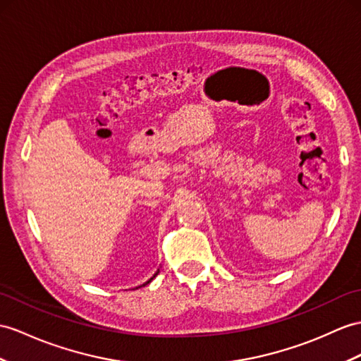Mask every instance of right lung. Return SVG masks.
Masks as SVG:
<instances>
[{
    "mask_svg": "<svg viewBox=\"0 0 361 361\" xmlns=\"http://www.w3.org/2000/svg\"><path fill=\"white\" fill-rule=\"evenodd\" d=\"M157 272H159V271H157ZM157 272H156V274H154V276H153V277H152V279H150V280H148V282H145V283H144V285H140V286H145V285H148V283H150V282H152V280H153V279H154V277H156V276H157ZM140 286H137V288H140Z\"/></svg>",
    "mask_w": 361,
    "mask_h": 361,
    "instance_id": "obj_1",
    "label": "right lung"
}]
</instances>
